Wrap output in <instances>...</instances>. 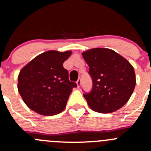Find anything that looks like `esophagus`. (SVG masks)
Listing matches in <instances>:
<instances>
[{
	"label": "esophagus",
	"mask_w": 151,
	"mask_h": 151,
	"mask_svg": "<svg viewBox=\"0 0 151 151\" xmlns=\"http://www.w3.org/2000/svg\"><path fill=\"white\" fill-rule=\"evenodd\" d=\"M81 84H82L81 79L79 78L78 80H77V87H78V88H80V87L81 86Z\"/></svg>",
	"instance_id": "34e87169"
}]
</instances>
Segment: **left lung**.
Listing matches in <instances>:
<instances>
[{"mask_svg":"<svg viewBox=\"0 0 151 151\" xmlns=\"http://www.w3.org/2000/svg\"><path fill=\"white\" fill-rule=\"evenodd\" d=\"M89 66L93 87L83 96L93 110L101 113L115 112L132 96L136 78L133 66L115 51L94 48L83 53Z\"/></svg>","mask_w":151,"mask_h":151,"instance_id":"8db88e82","label":"left lung"}]
</instances>
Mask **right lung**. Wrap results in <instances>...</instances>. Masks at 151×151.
Here are the masks:
<instances>
[{
  "label": "right lung",
  "mask_w": 151,
  "mask_h": 151,
  "mask_svg": "<svg viewBox=\"0 0 151 151\" xmlns=\"http://www.w3.org/2000/svg\"><path fill=\"white\" fill-rule=\"evenodd\" d=\"M71 52L50 50L28 63L18 76V91L25 104L43 115H54L66 107L76 83L68 80L63 63Z\"/></svg>",
  "instance_id": "right-lung-1"
}]
</instances>
